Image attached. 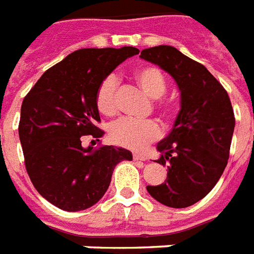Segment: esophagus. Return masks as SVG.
<instances>
[{
	"mask_svg": "<svg viewBox=\"0 0 254 254\" xmlns=\"http://www.w3.org/2000/svg\"><path fill=\"white\" fill-rule=\"evenodd\" d=\"M133 159L134 160H147V158L141 154H133Z\"/></svg>",
	"mask_w": 254,
	"mask_h": 254,
	"instance_id": "esophagus-1",
	"label": "esophagus"
}]
</instances>
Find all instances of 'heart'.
<instances>
[{"mask_svg":"<svg viewBox=\"0 0 254 254\" xmlns=\"http://www.w3.org/2000/svg\"><path fill=\"white\" fill-rule=\"evenodd\" d=\"M133 80L137 87L151 99H159L166 92V78L160 69L151 65L140 66L133 73ZM117 81L114 77H107L100 83L96 91V107L100 114L111 117L117 113ZM160 109L166 114L174 111L176 106L165 102ZM160 129L154 121H133L120 120L109 127V137L114 144L124 148L140 151L149 143L159 137Z\"/></svg>","mask_w":254,"mask_h":254,"instance_id":"obj_1","label":"heart"}]
</instances>
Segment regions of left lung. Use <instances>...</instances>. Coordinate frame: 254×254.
<instances>
[{
    "mask_svg": "<svg viewBox=\"0 0 254 254\" xmlns=\"http://www.w3.org/2000/svg\"><path fill=\"white\" fill-rule=\"evenodd\" d=\"M140 58L169 73L181 92L174 125L156 145L167 178L147 190L163 205L190 207L212 190L227 166L235 127L231 102L207 67L176 47L144 49Z\"/></svg>",
    "mask_w": 254,
    "mask_h": 254,
    "instance_id": "obj_1",
    "label": "left lung"
}]
</instances>
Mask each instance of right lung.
I'll return each instance as SVG.
<instances>
[{"label":"right lung","mask_w":254,"mask_h":254,"mask_svg":"<svg viewBox=\"0 0 254 254\" xmlns=\"http://www.w3.org/2000/svg\"><path fill=\"white\" fill-rule=\"evenodd\" d=\"M136 47L80 49L42 74L21 105L19 136L25 169L42 197L60 209L92 207L109 189L116 166L132 160L122 147L84 148L81 136L99 140L105 132L96 91Z\"/></svg>","instance_id":"obj_1"}]
</instances>
